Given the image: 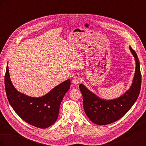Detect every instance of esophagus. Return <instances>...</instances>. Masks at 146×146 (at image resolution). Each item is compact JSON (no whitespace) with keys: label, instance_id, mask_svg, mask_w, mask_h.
Returning a JSON list of instances; mask_svg holds the SVG:
<instances>
[{"label":"esophagus","instance_id":"obj_1","mask_svg":"<svg viewBox=\"0 0 146 146\" xmlns=\"http://www.w3.org/2000/svg\"><path fill=\"white\" fill-rule=\"evenodd\" d=\"M80 82V78L78 76H74L72 79V83L74 85H77Z\"/></svg>","mask_w":146,"mask_h":146}]
</instances>
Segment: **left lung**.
<instances>
[{"mask_svg": "<svg viewBox=\"0 0 146 146\" xmlns=\"http://www.w3.org/2000/svg\"><path fill=\"white\" fill-rule=\"evenodd\" d=\"M129 48L135 57L136 68L131 85L123 95L114 99L105 100L90 91L83 84L79 85L85 112L96 124L107 125L119 120L129 111L138 98L141 85L139 61L135 51L130 46Z\"/></svg>", "mask_w": 146, "mask_h": 146, "instance_id": "obj_1", "label": "left lung"}]
</instances>
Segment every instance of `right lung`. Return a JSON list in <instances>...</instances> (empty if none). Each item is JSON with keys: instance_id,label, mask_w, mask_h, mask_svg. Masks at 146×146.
<instances>
[{"instance_id": "right-lung-1", "label": "right lung", "mask_w": 146, "mask_h": 146, "mask_svg": "<svg viewBox=\"0 0 146 146\" xmlns=\"http://www.w3.org/2000/svg\"><path fill=\"white\" fill-rule=\"evenodd\" d=\"M70 79L60 83L40 98H33L17 91L11 81L8 63L5 76L6 94L14 111L29 124L46 129L56 121L61 101L70 88Z\"/></svg>"}]
</instances>
